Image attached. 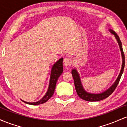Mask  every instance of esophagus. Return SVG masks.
<instances>
[{
  "label": "esophagus",
  "instance_id": "34e87169",
  "mask_svg": "<svg viewBox=\"0 0 127 127\" xmlns=\"http://www.w3.org/2000/svg\"><path fill=\"white\" fill-rule=\"evenodd\" d=\"M63 64L65 66H69V65H70L71 64H72V60L67 57L64 58L63 61Z\"/></svg>",
  "mask_w": 127,
  "mask_h": 127
}]
</instances>
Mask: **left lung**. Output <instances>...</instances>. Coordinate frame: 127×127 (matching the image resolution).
<instances>
[{"mask_svg": "<svg viewBox=\"0 0 127 127\" xmlns=\"http://www.w3.org/2000/svg\"><path fill=\"white\" fill-rule=\"evenodd\" d=\"M109 31L111 34H113L115 36V39H116V41H117L118 43L119 49L121 51V54L122 59V67L121 69L120 73H119L117 79L115 81V82L112 84V86H110L109 88L106 90V91L102 92L101 93H98V94H94V93H91L87 92L84 89V87H83L82 82H81V78H80L79 74L76 69H73L72 70V74L73 76V78L74 79V83H75V86L76 88V91L77 92V94L79 97L83 99V100H85V101H100V100H104L109 97L110 94L114 91V90L117 87L118 84L119 82L121 77L122 73H123L124 68L125 65V57H124V54L123 50H122V43L121 42L120 39H119V36L118 34L115 33V31H113L112 29H109Z\"/></svg>", "mask_w": 127, "mask_h": 127, "instance_id": "obj_1", "label": "left lung"}]
</instances>
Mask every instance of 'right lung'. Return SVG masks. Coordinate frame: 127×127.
Returning <instances> with one entry per match:
<instances>
[{"mask_svg": "<svg viewBox=\"0 0 127 127\" xmlns=\"http://www.w3.org/2000/svg\"><path fill=\"white\" fill-rule=\"evenodd\" d=\"M63 58H61L59 60L57 61L54 63V64L53 65V66L52 67L48 89L47 92L46 93L45 95L43 96V98L40 99L38 101L33 102V103H29V102L23 101V100H22V101L26 104H31V105H38V104H43V103L47 101L53 95L58 78H59L60 76L62 75L63 72Z\"/></svg>", "mask_w": 127, "mask_h": 127, "instance_id": "add662e5", "label": "right lung"}]
</instances>
